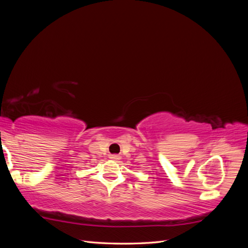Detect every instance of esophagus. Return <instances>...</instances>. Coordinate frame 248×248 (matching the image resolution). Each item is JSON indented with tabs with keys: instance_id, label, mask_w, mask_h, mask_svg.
<instances>
[{
	"instance_id": "obj_1",
	"label": "esophagus",
	"mask_w": 248,
	"mask_h": 248,
	"mask_svg": "<svg viewBox=\"0 0 248 248\" xmlns=\"http://www.w3.org/2000/svg\"><path fill=\"white\" fill-rule=\"evenodd\" d=\"M110 158H112V159H115V160H119L120 159V157L118 156V155H112Z\"/></svg>"
}]
</instances>
